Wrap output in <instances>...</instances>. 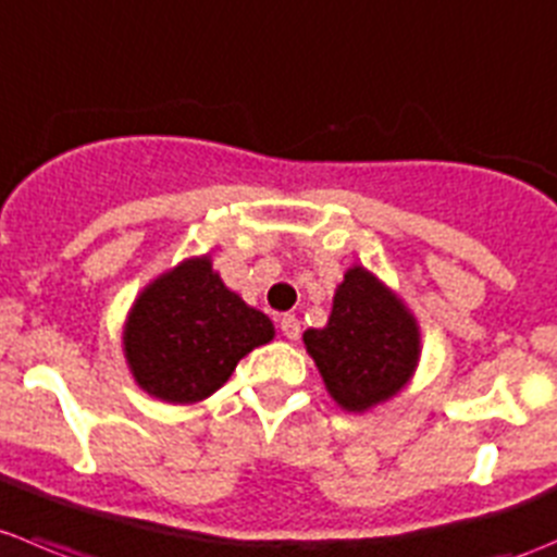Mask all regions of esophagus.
Wrapping results in <instances>:
<instances>
[{"mask_svg":"<svg viewBox=\"0 0 557 557\" xmlns=\"http://www.w3.org/2000/svg\"><path fill=\"white\" fill-rule=\"evenodd\" d=\"M278 327H281V333L286 335V338L295 341L297 335H300V319H297L295 313H284V317L278 319Z\"/></svg>","mask_w":557,"mask_h":557,"instance_id":"obj_1","label":"esophagus"}]
</instances>
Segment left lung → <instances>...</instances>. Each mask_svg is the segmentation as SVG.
Segmentation results:
<instances>
[{
  "mask_svg": "<svg viewBox=\"0 0 557 557\" xmlns=\"http://www.w3.org/2000/svg\"><path fill=\"white\" fill-rule=\"evenodd\" d=\"M330 398L346 411L373 409L411 382L420 362V324L406 302L362 265L344 273L324 327L302 333Z\"/></svg>",
  "mask_w": 557,
  "mask_h": 557,
  "instance_id": "left-lung-1",
  "label": "left lung"
}]
</instances>
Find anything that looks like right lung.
I'll list each match as a JSON object with an SVG mask.
<instances>
[{
  "label": "right lung",
  "instance_id": "right-lung-1",
  "mask_svg": "<svg viewBox=\"0 0 557 557\" xmlns=\"http://www.w3.org/2000/svg\"><path fill=\"white\" fill-rule=\"evenodd\" d=\"M273 335L271 319L227 289L206 255L178 262L135 297L124 357L137 387L184 406L216 393L240 357Z\"/></svg>",
  "mask_w": 557,
  "mask_h": 557
}]
</instances>
